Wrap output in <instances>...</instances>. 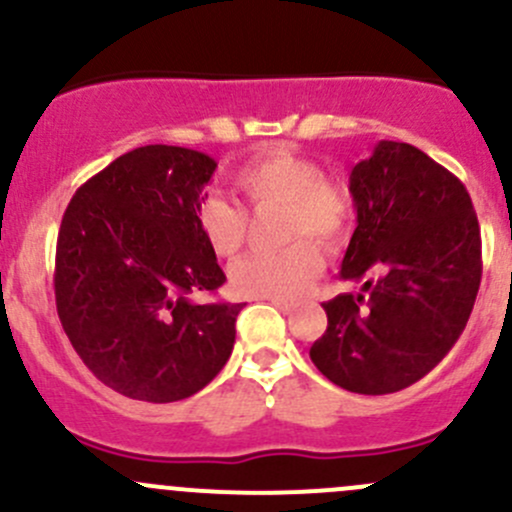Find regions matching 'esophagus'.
I'll list each match as a JSON object with an SVG mask.
<instances>
[{
	"label": "esophagus",
	"instance_id": "esophagus-1",
	"mask_svg": "<svg viewBox=\"0 0 512 512\" xmlns=\"http://www.w3.org/2000/svg\"><path fill=\"white\" fill-rule=\"evenodd\" d=\"M270 302L275 304V307L280 309L282 314H292L294 307H297V304H294V302H285V299H270Z\"/></svg>",
	"mask_w": 512,
	"mask_h": 512
}]
</instances>
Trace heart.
I'll use <instances>...</instances> for the list:
<instances>
[{
	"label": "heart",
	"mask_w": 512,
	"mask_h": 512,
	"mask_svg": "<svg viewBox=\"0 0 512 512\" xmlns=\"http://www.w3.org/2000/svg\"><path fill=\"white\" fill-rule=\"evenodd\" d=\"M237 193L252 208H282L280 237L292 240L280 250L252 252L230 267V285L245 297L292 299L324 270L322 245L337 247L352 227V198L329 180L317 160L285 146L265 148L237 168ZM195 225L210 250L232 257L247 237V213L225 195L210 193L195 205Z\"/></svg>",
	"instance_id": "obj_1"
}]
</instances>
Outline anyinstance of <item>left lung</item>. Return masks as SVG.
Listing matches in <instances>:
<instances>
[{
	"label": "left lung",
	"instance_id": "left-lung-1",
	"mask_svg": "<svg viewBox=\"0 0 512 512\" xmlns=\"http://www.w3.org/2000/svg\"><path fill=\"white\" fill-rule=\"evenodd\" d=\"M356 230L324 302L314 366L354 394H394L451 352L480 287V227L466 185L409 143L379 141L349 175Z\"/></svg>",
	"mask_w": 512,
	"mask_h": 512
}]
</instances>
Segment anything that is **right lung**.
<instances>
[{
	"label": "right lung",
	"mask_w": 512,
	"mask_h": 512,
	"mask_svg": "<svg viewBox=\"0 0 512 512\" xmlns=\"http://www.w3.org/2000/svg\"><path fill=\"white\" fill-rule=\"evenodd\" d=\"M215 168L190 148H136L86 180L61 220V327L91 374L128 399H188L232 354L242 304L190 299L225 282L195 225Z\"/></svg>",
	"instance_id": "obj_1"
}]
</instances>
